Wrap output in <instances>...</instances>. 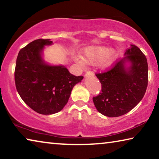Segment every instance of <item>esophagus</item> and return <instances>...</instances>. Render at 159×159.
Returning a JSON list of instances; mask_svg holds the SVG:
<instances>
[{"instance_id":"obj_1","label":"esophagus","mask_w":159,"mask_h":159,"mask_svg":"<svg viewBox=\"0 0 159 159\" xmlns=\"http://www.w3.org/2000/svg\"><path fill=\"white\" fill-rule=\"evenodd\" d=\"M93 75H94V74L92 71H87L86 74H85V77H93Z\"/></svg>"}]
</instances>
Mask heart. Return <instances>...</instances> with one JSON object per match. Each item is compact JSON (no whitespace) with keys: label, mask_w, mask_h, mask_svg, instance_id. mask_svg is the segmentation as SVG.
<instances>
[{"label":"heart","mask_w":159,"mask_h":159,"mask_svg":"<svg viewBox=\"0 0 159 159\" xmlns=\"http://www.w3.org/2000/svg\"><path fill=\"white\" fill-rule=\"evenodd\" d=\"M84 59L75 57V62L84 68L87 64L95 65L99 62V66L102 70H107L112 66L118 57V52L114 48L102 45H95L85 47L82 51Z\"/></svg>","instance_id":"heart-1"}]
</instances>
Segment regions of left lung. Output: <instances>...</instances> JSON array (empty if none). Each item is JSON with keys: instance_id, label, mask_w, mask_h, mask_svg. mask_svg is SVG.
Returning a JSON list of instances; mask_svg holds the SVG:
<instances>
[{"instance_id": "8db88e82", "label": "left lung", "mask_w": 159, "mask_h": 159, "mask_svg": "<svg viewBox=\"0 0 159 159\" xmlns=\"http://www.w3.org/2000/svg\"><path fill=\"white\" fill-rule=\"evenodd\" d=\"M124 57L112 69L96 76L102 85L99 95L93 98L98 112L109 117L132 110L144 95L148 85V64L139 48L131 44Z\"/></svg>"}]
</instances>
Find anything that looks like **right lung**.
<instances>
[{
  "label": "right lung",
  "instance_id": "obj_1",
  "mask_svg": "<svg viewBox=\"0 0 159 159\" xmlns=\"http://www.w3.org/2000/svg\"><path fill=\"white\" fill-rule=\"evenodd\" d=\"M49 39L30 42L19 52L15 70L16 86L22 100L42 115L59 112L68 102L73 88L84 79L75 76L63 65H51L43 59Z\"/></svg>",
  "mask_w": 159,
  "mask_h": 159
}]
</instances>
